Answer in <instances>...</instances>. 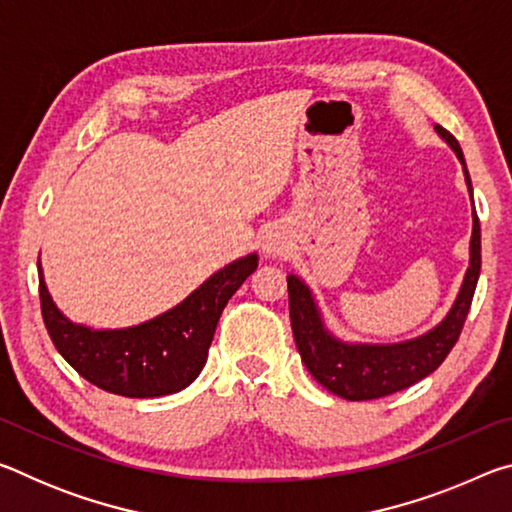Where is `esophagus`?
Returning a JSON list of instances; mask_svg holds the SVG:
<instances>
[{"label":"esophagus","instance_id":"esophagus-1","mask_svg":"<svg viewBox=\"0 0 512 512\" xmlns=\"http://www.w3.org/2000/svg\"><path fill=\"white\" fill-rule=\"evenodd\" d=\"M264 250L268 255H284L287 253V241L277 235V232H268L264 239Z\"/></svg>","mask_w":512,"mask_h":512}]
</instances>
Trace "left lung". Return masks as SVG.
I'll list each match as a JSON object with an SVG mask.
<instances>
[{"instance_id":"8db88e82","label":"left lung","mask_w":512,"mask_h":512,"mask_svg":"<svg viewBox=\"0 0 512 512\" xmlns=\"http://www.w3.org/2000/svg\"><path fill=\"white\" fill-rule=\"evenodd\" d=\"M438 135L452 146L458 160L463 164L467 192L472 196V180L465 167L461 144L456 137L436 126ZM474 207V201H472ZM481 273V225L479 216L472 212V241H470V268H467L463 287L458 291L454 307L440 325L418 339L391 343V345H368V343H343L325 329L323 318L314 302V296L305 282L296 275L287 277L289 289V316L293 339L298 352L305 361L307 370L314 375L320 386L329 393L350 402L377 400V397L393 395L397 391L413 386L415 381L431 375L461 336L467 311H470L476 282Z\"/></svg>"}]
</instances>
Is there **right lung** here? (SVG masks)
<instances>
[{"mask_svg": "<svg viewBox=\"0 0 512 512\" xmlns=\"http://www.w3.org/2000/svg\"><path fill=\"white\" fill-rule=\"evenodd\" d=\"M255 268V253L241 257L149 323L90 329L60 314L38 264L40 309L56 350L83 379L115 395L162 397L183 391L198 377L221 311Z\"/></svg>", "mask_w": 512, "mask_h": 512, "instance_id": "1", "label": "right lung"}]
</instances>
